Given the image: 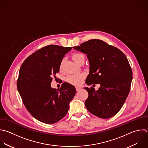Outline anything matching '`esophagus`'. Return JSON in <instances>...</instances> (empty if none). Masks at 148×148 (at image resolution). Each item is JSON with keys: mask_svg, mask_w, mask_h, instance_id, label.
Instances as JSON below:
<instances>
[{"mask_svg": "<svg viewBox=\"0 0 148 148\" xmlns=\"http://www.w3.org/2000/svg\"><path fill=\"white\" fill-rule=\"evenodd\" d=\"M82 89V87H79V86H76V90L77 91L80 90Z\"/></svg>", "mask_w": 148, "mask_h": 148, "instance_id": "obj_1", "label": "esophagus"}]
</instances>
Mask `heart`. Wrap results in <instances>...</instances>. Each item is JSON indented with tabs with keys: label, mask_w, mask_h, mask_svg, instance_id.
<instances>
[{
	"label": "heart",
	"mask_w": 148,
	"mask_h": 148,
	"mask_svg": "<svg viewBox=\"0 0 148 148\" xmlns=\"http://www.w3.org/2000/svg\"><path fill=\"white\" fill-rule=\"evenodd\" d=\"M72 59L73 60V61L77 64H79L81 61L85 59L84 55L81 53H74L72 55ZM63 64H64V61H62L60 65V70H61L62 69ZM83 78H84V75L81 73L71 74V75H69L66 77V81L71 84L79 85L82 83Z\"/></svg>",
	"instance_id": "obj_1"
}]
</instances>
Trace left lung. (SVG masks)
Here are the masks:
<instances>
[{"mask_svg":"<svg viewBox=\"0 0 148 148\" xmlns=\"http://www.w3.org/2000/svg\"><path fill=\"white\" fill-rule=\"evenodd\" d=\"M73 48L87 54L90 64L87 84H100L97 91L93 87L84 88L88 93L85 101L87 109L102 119L113 117L123 106L130 90L132 72L126 56L99 39H91Z\"/></svg>","mask_w":148,"mask_h":148,"instance_id":"8db88e82","label":"left lung"}]
</instances>
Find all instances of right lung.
<instances>
[{
    "label": "right lung",
    "mask_w": 148,
    "mask_h": 148,
    "mask_svg": "<svg viewBox=\"0 0 148 148\" xmlns=\"http://www.w3.org/2000/svg\"><path fill=\"white\" fill-rule=\"evenodd\" d=\"M72 47L49 45L29 56L23 63L17 89L27 110L38 120L53 124L68 113L75 87L66 82L60 89L51 86L52 77L60 71L64 55Z\"/></svg>",
    "instance_id": "add662e5"
}]
</instances>
